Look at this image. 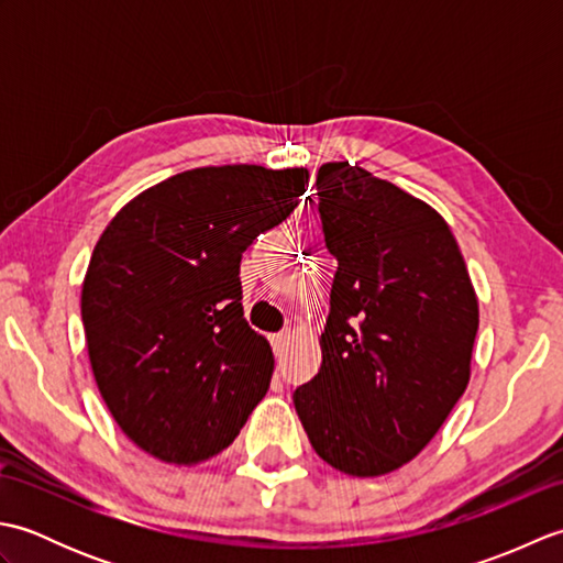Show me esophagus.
<instances>
[{
  "label": "esophagus",
  "instance_id": "34e87169",
  "mask_svg": "<svg viewBox=\"0 0 563 563\" xmlns=\"http://www.w3.org/2000/svg\"><path fill=\"white\" fill-rule=\"evenodd\" d=\"M288 339H290V333H288V331L273 333V336H271V345H273L275 355H283V351H285V343H288Z\"/></svg>",
  "mask_w": 563,
  "mask_h": 563
}]
</instances>
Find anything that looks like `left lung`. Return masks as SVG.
Returning <instances> with one entry per match:
<instances>
[{
	"instance_id": "8db88e82",
	"label": "left lung",
	"mask_w": 563,
	"mask_h": 563,
	"mask_svg": "<svg viewBox=\"0 0 563 563\" xmlns=\"http://www.w3.org/2000/svg\"><path fill=\"white\" fill-rule=\"evenodd\" d=\"M339 261L321 367L292 394L314 452L343 474L411 462L472 375L479 300L450 224L421 198L349 162L317 174Z\"/></svg>"
}]
</instances>
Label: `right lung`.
Instances as JSON below:
<instances>
[{
    "instance_id": "1",
    "label": "right lung",
    "mask_w": 563,
    "mask_h": 563,
    "mask_svg": "<svg viewBox=\"0 0 563 563\" xmlns=\"http://www.w3.org/2000/svg\"><path fill=\"white\" fill-rule=\"evenodd\" d=\"M307 184L305 166H200L142 190L99 236L81 283L91 373L152 457H214L266 397L275 361L244 319L239 263Z\"/></svg>"
}]
</instances>
